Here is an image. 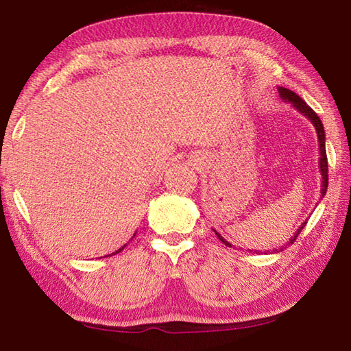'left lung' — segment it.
I'll list each match as a JSON object with an SVG mask.
<instances>
[{
  "label": "left lung",
  "mask_w": 351,
  "mask_h": 351,
  "mask_svg": "<svg viewBox=\"0 0 351 351\" xmlns=\"http://www.w3.org/2000/svg\"><path fill=\"white\" fill-rule=\"evenodd\" d=\"M278 94H280V97L283 99L285 101H287V103H291V105L297 109L298 112H301L303 114L304 117H307L308 120L312 121V125L315 126V130H317V135H318V146H319V171H321V176H322V180H321V199L324 197V195H326V191H327V185H328V164H327V154H326V132H324V126H322V123H321V120H319V117L315 114V111L313 109L307 105V103L300 97L298 94H295L293 91H291V89H287V88H283V86H278ZM306 223H307V219L306 221L301 223L300 226H298V230L295 231V234L289 239V242L287 243H285L283 246H280V248L277 250H271V252H280V251H283V250H286L287 246H289L291 243H293L295 242V239L298 237V234L301 232V230L304 228L306 226ZM215 232H216V236L219 237V240H221L222 243H225L226 246H231V243L230 242H226V240L219 234V232L215 230ZM257 251V250H256Z\"/></svg>",
  "instance_id": "left-lung-1"
}]
</instances>
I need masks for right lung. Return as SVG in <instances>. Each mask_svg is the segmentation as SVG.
<instances>
[{"label":"right lung","mask_w":351,"mask_h":351,"mask_svg":"<svg viewBox=\"0 0 351 351\" xmlns=\"http://www.w3.org/2000/svg\"><path fill=\"white\" fill-rule=\"evenodd\" d=\"M135 234H136V232H135ZM135 234H134V236H135ZM134 236H132V239H134ZM126 245H128V243H126ZM126 245H123V246H121V248H119V250H117V251H115V252H112V254H108V257H109V256H115V254H119V252H121L123 250H125V248H126ZM105 257H106V256H105Z\"/></svg>","instance_id":"add662e5"}]
</instances>
